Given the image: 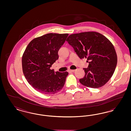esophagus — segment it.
Returning a JSON list of instances; mask_svg holds the SVG:
<instances>
[{
    "label": "esophagus",
    "instance_id": "obj_1",
    "mask_svg": "<svg viewBox=\"0 0 131 131\" xmlns=\"http://www.w3.org/2000/svg\"><path fill=\"white\" fill-rule=\"evenodd\" d=\"M75 71V70H69V72H74Z\"/></svg>",
    "mask_w": 131,
    "mask_h": 131
}]
</instances>
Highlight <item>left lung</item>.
<instances>
[{
    "instance_id": "8db88e82",
    "label": "left lung",
    "mask_w": 131,
    "mask_h": 131,
    "mask_svg": "<svg viewBox=\"0 0 131 131\" xmlns=\"http://www.w3.org/2000/svg\"><path fill=\"white\" fill-rule=\"evenodd\" d=\"M66 41L81 58H87V68L80 82L86 87L98 88L104 85L113 74L117 62V54L111 41L96 32L71 34Z\"/></svg>"
}]
</instances>
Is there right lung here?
<instances>
[{"mask_svg":"<svg viewBox=\"0 0 131 131\" xmlns=\"http://www.w3.org/2000/svg\"><path fill=\"white\" fill-rule=\"evenodd\" d=\"M68 34L48 33L32 40L22 57L23 71L27 81L36 90L45 94L62 89L67 72H54L50 68L58 59V51Z\"/></svg>","mask_w":131,"mask_h":131,"instance_id":"right-lung-1","label":"right lung"}]
</instances>
